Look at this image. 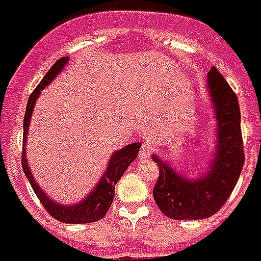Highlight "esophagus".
<instances>
[{
	"instance_id": "obj_1",
	"label": "esophagus",
	"mask_w": 261,
	"mask_h": 261,
	"mask_svg": "<svg viewBox=\"0 0 261 261\" xmlns=\"http://www.w3.org/2000/svg\"><path fill=\"white\" fill-rule=\"evenodd\" d=\"M151 154V149L149 147V146L143 145L142 147H140L139 150V159L140 160H146V159H149Z\"/></svg>"
}]
</instances>
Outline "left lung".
Returning <instances> with one entry per match:
<instances>
[{"label":"left lung","mask_w":261,"mask_h":261,"mask_svg":"<svg viewBox=\"0 0 261 261\" xmlns=\"http://www.w3.org/2000/svg\"><path fill=\"white\" fill-rule=\"evenodd\" d=\"M206 81L216 121L215 145L206 169L190 177L156 153L151 154L159 166L153 197L160 211L171 219L195 221L218 212L233 191L245 163L238 97L215 67L210 70Z\"/></svg>","instance_id":"left-lung-1"}]
</instances>
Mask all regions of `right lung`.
<instances>
[{"mask_svg": "<svg viewBox=\"0 0 261 261\" xmlns=\"http://www.w3.org/2000/svg\"><path fill=\"white\" fill-rule=\"evenodd\" d=\"M68 57H62L59 59L51 68L47 71V74L43 77V80L40 81L31 97L28 99L27 111H25V118H23V149H22V167H23V173L27 175L28 181L31 182L33 191L38 195L40 202L43 204L45 210L50 214L55 219L60 221L64 223H90L95 222L102 219L112 205L114 197H115V186L118 181L121 180L123 173L126 171L129 164L134 162L138 157L139 149L142 143L136 142V143H130L122 147L119 150H115L111 154L107 169L99 177L95 187L92 188L90 193L87 194L86 198L81 201H77L74 204H60L55 199L49 197L47 194L42 190V187L39 186L35 177L32 174V170L28 164L27 159V142H28V132H29V123L32 119V112L35 108V104L38 101L40 92L43 91V88L50 84L51 81L56 79L57 75L62 73L64 67L67 66Z\"/></svg>", "mask_w": 261, "mask_h": 261, "instance_id": "right-lung-1", "label": "right lung"}]
</instances>
